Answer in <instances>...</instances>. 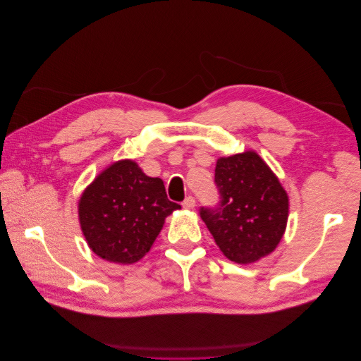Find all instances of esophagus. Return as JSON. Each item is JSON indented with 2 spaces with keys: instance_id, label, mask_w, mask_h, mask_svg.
Here are the masks:
<instances>
[{
  "instance_id": "obj_1",
  "label": "esophagus",
  "mask_w": 361,
  "mask_h": 361,
  "mask_svg": "<svg viewBox=\"0 0 361 361\" xmlns=\"http://www.w3.org/2000/svg\"><path fill=\"white\" fill-rule=\"evenodd\" d=\"M182 206L185 207V209H194V207H195V199L192 197V195H188V197L182 202Z\"/></svg>"
}]
</instances>
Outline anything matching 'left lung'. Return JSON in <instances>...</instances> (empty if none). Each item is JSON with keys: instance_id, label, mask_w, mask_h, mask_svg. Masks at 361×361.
<instances>
[{"instance_id": "1", "label": "left lung", "mask_w": 361, "mask_h": 361, "mask_svg": "<svg viewBox=\"0 0 361 361\" xmlns=\"http://www.w3.org/2000/svg\"><path fill=\"white\" fill-rule=\"evenodd\" d=\"M220 202L200 207V216L216 245L236 264L269 255L285 233L288 194L256 152L220 158L215 167Z\"/></svg>"}]
</instances>
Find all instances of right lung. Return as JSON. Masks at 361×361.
I'll use <instances>...</instances> for the list:
<instances>
[{
	"mask_svg": "<svg viewBox=\"0 0 361 361\" xmlns=\"http://www.w3.org/2000/svg\"><path fill=\"white\" fill-rule=\"evenodd\" d=\"M180 204L167 199L159 178H149L134 161H118L87 188L78 212L82 233L99 257L134 264L155 243L164 220Z\"/></svg>",
	"mask_w": 361,
	"mask_h": 361,
	"instance_id": "add662e5",
	"label": "right lung"
}]
</instances>
